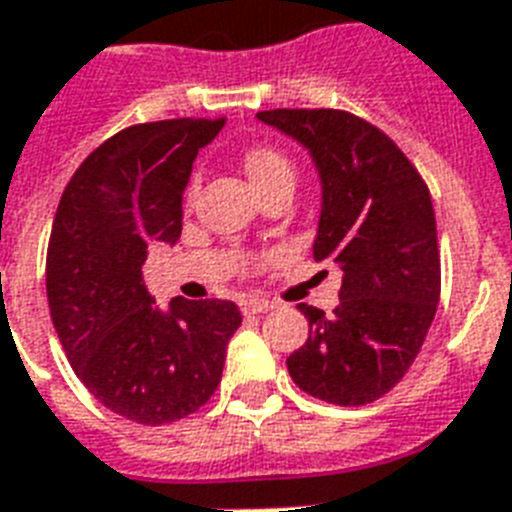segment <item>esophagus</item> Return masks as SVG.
<instances>
[{"instance_id":"obj_1","label":"esophagus","mask_w":512,"mask_h":512,"mask_svg":"<svg viewBox=\"0 0 512 512\" xmlns=\"http://www.w3.org/2000/svg\"><path fill=\"white\" fill-rule=\"evenodd\" d=\"M242 310L247 315L268 313V310H273V302H268V299H260V297H249L242 302Z\"/></svg>"}]
</instances>
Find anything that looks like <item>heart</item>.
Returning a JSON list of instances; mask_svg holds the SVG:
<instances>
[{"label":"heart","instance_id":"1","mask_svg":"<svg viewBox=\"0 0 512 512\" xmlns=\"http://www.w3.org/2000/svg\"><path fill=\"white\" fill-rule=\"evenodd\" d=\"M244 170L257 191L268 189L270 184H278V181H294L292 162L270 147L249 149L244 155Z\"/></svg>","mask_w":512,"mask_h":512}]
</instances>
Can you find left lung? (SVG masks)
<instances>
[{
	"label": "left lung",
	"mask_w": 512,
	"mask_h": 512,
	"mask_svg": "<svg viewBox=\"0 0 512 512\" xmlns=\"http://www.w3.org/2000/svg\"><path fill=\"white\" fill-rule=\"evenodd\" d=\"M257 120L310 152L321 178L313 257L342 273L326 315L297 305L307 342L286 357L302 392L357 407L400 384L439 305V247L431 194L384 131L344 110H265Z\"/></svg>",
	"instance_id": "1"
}]
</instances>
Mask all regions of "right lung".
<instances>
[{
	"mask_svg": "<svg viewBox=\"0 0 512 512\" xmlns=\"http://www.w3.org/2000/svg\"><path fill=\"white\" fill-rule=\"evenodd\" d=\"M226 120L139 123L99 144L62 191L47 252L54 331L83 386L144 426L197 413L218 389L226 344L242 326L228 299L168 310L141 265L155 242L176 244L194 157Z\"/></svg>",
	"mask_w": 512,
	"mask_h": 512,
	"instance_id": "add662e5",
	"label": "right lung"
}]
</instances>
